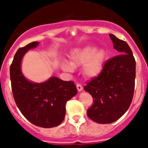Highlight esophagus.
Wrapping results in <instances>:
<instances>
[{
	"instance_id": "esophagus-1",
	"label": "esophagus",
	"mask_w": 148,
	"mask_h": 148,
	"mask_svg": "<svg viewBox=\"0 0 148 148\" xmlns=\"http://www.w3.org/2000/svg\"><path fill=\"white\" fill-rule=\"evenodd\" d=\"M76 87H77V90H78V91H82V89H83V87H82V86L80 84H77Z\"/></svg>"
}]
</instances>
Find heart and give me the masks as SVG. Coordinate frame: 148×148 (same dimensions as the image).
<instances>
[{
	"label": "heart",
	"instance_id": "1",
	"mask_svg": "<svg viewBox=\"0 0 148 148\" xmlns=\"http://www.w3.org/2000/svg\"><path fill=\"white\" fill-rule=\"evenodd\" d=\"M70 64L64 62L62 67L67 72L73 70V66H82V72L89 78L97 76L101 72L104 64V53L102 50H95L92 46H87L83 49H75L70 54Z\"/></svg>",
	"mask_w": 148,
	"mask_h": 148
}]
</instances>
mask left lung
Masks as SVG:
<instances>
[{"mask_svg":"<svg viewBox=\"0 0 148 148\" xmlns=\"http://www.w3.org/2000/svg\"><path fill=\"white\" fill-rule=\"evenodd\" d=\"M109 35L119 55L106 61L99 75L84 87L93 99L87 116L99 124L114 122L125 114L135 88L136 61L131 49L125 40Z\"/></svg>","mask_w":148,"mask_h":148,"instance_id":"8db88e82","label":"left lung"}]
</instances>
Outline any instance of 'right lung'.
<instances>
[{
	"label": "right lung",
	"mask_w": 148,
	"mask_h": 148,
	"mask_svg": "<svg viewBox=\"0 0 148 148\" xmlns=\"http://www.w3.org/2000/svg\"><path fill=\"white\" fill-rule=\"evenodd\" d=\"M39 42L34 41L18 49L10 66L12 91L16 105L29 121L44 128L59 125L64 119L66 103L77 94L74 82L51 77L44 83L30 82L23 76L21 63L23 56Z\"/></svg>",
	"instance_id": "add662e5"
}]
</instances>
